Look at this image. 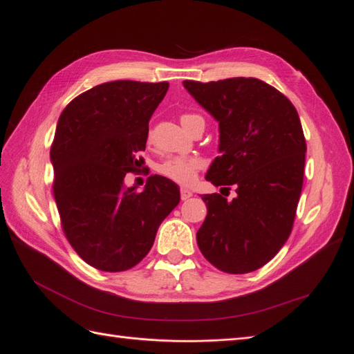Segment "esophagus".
Instances as JSON below:
<instances>
[{"mask_svg":"<svg viewBox=\"0 0 354 354\" xmlns=\"http://www.w3.org/2000/svg\"><path fill=\"white\" fill-rule=\"evenodd\" d=\"M180 196H181V201H187L189 197L193 196V192L189 190V189H186V187H181V189H180Z\"/></svg>","mask_w":354,"mask_h":354,"instance_id":"esophagus-1","label":"esophagus"}]
</instances>
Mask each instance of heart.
<instances>
[{
    "mask_svg": "<svg viewBox=\"0 0 354 354\" xmlns=\"http://www.w3.org/2000/svg\"><path fill=\"white\" fill-rule=\"evenodd\" d=\"M194 118V115H185L181 116V124H186ZM202 167V162L199 158L194 157H173L162 164L158 165V171L164 177L173 180L176 183H180V185H189L194 178L199 168Z\"/></svg>",
    "mask_w": 354,
    "mask_h": 354,
    "instance_id": "b5f03b06",
    "label": "heart"
}]
</instances>
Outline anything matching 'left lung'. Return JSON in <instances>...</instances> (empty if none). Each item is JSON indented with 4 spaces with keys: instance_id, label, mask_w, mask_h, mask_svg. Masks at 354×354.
Here are the masks:
<instances>
[{
    "instance_id": "1",
    "label": "left lung",
    "mask_w": 354,
    "mask_h": 354,
    "mask_svg": "<svg viewBox=\"0 0 354 354\" xmlns=\"http://www.w3.org/2000/svg\"><path fill=\"white\" fill-rule=\"evenodd\" d=\"M183 86L219 123L221 155L206 180L236 187L231 202L218 193L202 197L207 215L196 234L197 245L225 273L254 272L276 256L292 231L306 152L298 111L257 78Z\"/></svg>"
}]
</instances>
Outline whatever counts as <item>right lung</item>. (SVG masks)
<instances>
[{
	"mask_svg": "<svg viewBox=\"0 0 354 354\" xmlns=\"http://www.w3.org/2000/svg\"><path fill=\"white\" fill-rule=\"evenodd\" d=\"M167 90L168 82H104L75 97L56 124L50 161L62 228L78 256L98 270L136 266L180 202L176 183L161 176H151L142 192L124 186Z\"/></svg>",
	"mask_w": 354,
	"mask_h": 354,
	"instance_id": "add662e5",
	"label": "right lung"
}]
</instances>
